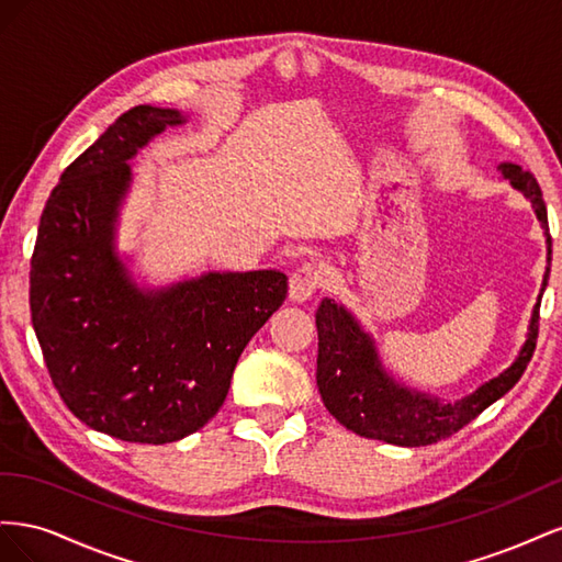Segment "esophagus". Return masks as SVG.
Listing matches in <instances>:
<instances>
[{"mask_svg":"<svg viewBox=\"0 0 562 562\" xmlns=\"http://www.w3.org/2000/svg\"><path fill=\"white\" fill-rule=\"evenodd\" d=\"M323 283H326V271H323V267L316 262H304L291 277V300H310Z\"/></svg>","mask_w":562,"mask_h":562,"instance_id":"34e87169","label":"esophagus"}]
</instances>
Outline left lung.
<instances>
[{
	"mask_svg": "<svg viewBox=\"0 0 562 562\" xmlns=\"http://www.w3.org/2000/svg\"><path fill=\"white\" fill-rule=\"evenodd\" d=\"M499 171L532 203L543 234H547L549 267L541 281L543 293L551 271V232L541 187L530 171H522L516 164H499ZM316 330V384L328 413L359 436L378 438L391 446L419 448L457 434L471 419L479 417L487 405L502 398L508 389H514L537 347L539 302L532 310L530 333H527L516 361L497 378L481 384L473 394L454 403H443L440 398L422 394V391L407 389L391 378L380 361L372 337L335 300L326 297L318 304Z\"/></svg>",
	"mask_w": 562,
	"mask_h": 562,
	"instance_id": "8db88e82",
	"label": "left lung"
}]
</instances>
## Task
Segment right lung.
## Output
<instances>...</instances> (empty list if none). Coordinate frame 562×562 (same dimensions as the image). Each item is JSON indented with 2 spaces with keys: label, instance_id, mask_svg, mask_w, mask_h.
<instances>
[{
  "label": "right lung",
  "instance_id": "obj_1",
  "mask_svg": "<svg viewBox=\"0 0 562 562\" xmlns=\"http://www.w3.org/2000/svg\"><path fill=\"white\" fill-rule=\"evenodd\" d=\"M178 110L124 112L65 168L30 260V312L48 375L87 427L128 443H173L225 403L241 351L288 293L277 269L209 271L143 291L114 252L128 161Z\"/></svg>",
  "mask_w": 562,
  "mask_h": 562
}]
</instances>
